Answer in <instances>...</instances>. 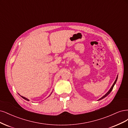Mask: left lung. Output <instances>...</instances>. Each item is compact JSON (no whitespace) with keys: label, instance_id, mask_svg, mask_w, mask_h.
Segmentation results:
<instances>
[{"label":"left lung","instance_id":"1","mask_svg":"<svg viewBox=\"0 0 128 128\" xmlns=\"http://www.w3.org/2000/svg\"><path fill=\"white\" fill-rule=\"evenodd\" d=\"M118 75L117 76V77H116V80H115V81H114V84H113V85H112V86H111V88H110V89L108 90V92H107L104 96H103L102 98H100V99H99L98 100H102V99H103V98H104L105 97H106V96H108V94H110V92H112V89H113V87H114V85L115 84H116V81H117V80H118Z\"/></svg>","mask_w":128,"mask_h":128}]
</instances>
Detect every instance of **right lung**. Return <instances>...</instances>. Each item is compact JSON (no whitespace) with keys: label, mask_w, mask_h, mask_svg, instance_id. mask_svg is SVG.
I'll list each match as a JSON object with an SVG mask.
<instances>
[{"label":"right lung","mask_w":128,"mask_h":128,"mask_svg":"<svg viewBox=\"0 0 128 128\" xmlns=\"http://www.w3.org/2000/svg\"><path fill=\"white\" fill-rule=\"evenodd\" d=\"M52 93L50 94V95H49L48 97H49V96H50V95H51V94H52ZM21 96V97H22L23 99H24V100H27V101H29V100H28V98H26V97H23V96Z\"/></svg>","instance_id":"add662e5"}]
</instances>
